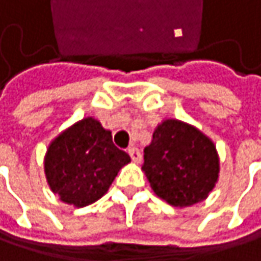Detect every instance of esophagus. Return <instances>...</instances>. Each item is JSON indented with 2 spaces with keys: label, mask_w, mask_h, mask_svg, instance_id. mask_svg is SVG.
<instances>
[{
  "label": "esophagus",
  "mask_w": 261,
  "mask_h": 261,
  "mask_svg": "<svg viewBox=\"0 0 261 261\" xmlns=\"http://www.w3.org/2000/svg\"><path fill=\"white\" fill-rule=\"evenodd\" d=\"M128 154H130V157H131V160L133 162H136V163H139L140 160H142V154H140V151L136 148V146H130L128 149Z\"/></svg>",
  "instance_id": "1"
}]
</instances>
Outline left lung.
Returning <instances> with one entry per match:
<instances>
[{"instance_id": "obj_1", "label": "left lung", "mask_w": 261, "mask_h": 261, "mask_svg": "<svg viewBox=\"0 0 261 261\" xmlns=\"http://www.w3.org/2000/svg\"><path fill=\"white\" fill-rule=\"evenodd\" d=\"M143 171L157 196L175 207L207 198L219 174L213 142L196 128L168 119L143 149Z\"/></svg>"}]
</instances>
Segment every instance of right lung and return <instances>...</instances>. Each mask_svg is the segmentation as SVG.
<instances>
[{
  "label": "right lung",
  "mask_w": 261,
  "mask_h": 261,
  "mask_svg": "<svg viewBox=\"0 0 261 261\" xmlns=\"http://www.w3.org/2000/svg\"><path fill=\"white\" fill-rule=\"evenodd\" d=\"M128 162L130 155L112 142V133L93 118H86L49 145L45 174L63 202L84 207L109 190Z\"/></svg>",
  "instance_id": "right-lung-1"
}]
</instances>
